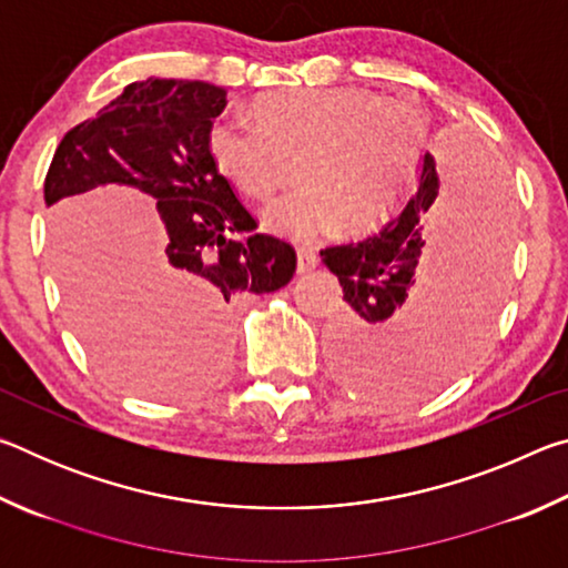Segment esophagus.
I'll use <instances>...</instances> for the list:
<instances>
[{"instance_id": "34e87169", "label": "esophagus", "mask_w": 568, "mask_h": 568, "mask_svg": "<svg viewBox=\"0 0 568 568\" xmlns=\"http://www.w3.org/2000/svg\"><path fill=\"white\" fill-rule=\"evenodd\" d=\"M318 265V253L313 247H297V273H311Z\"/></svg>"}]
</instances>
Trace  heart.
<instances>
[{
    "label": "heart",
    "mask_w": 568,
    "mask_h": 568,
    "mask_svg": "<svg viewBox=\"0 0 568 568\" xmlns=\"http://www.w3.org/2000/svg\"><path fill=\"white\" fill-rule=\"evenodd\" d=\"M250 124L220 114L207 128L215 170L245 197L267 203L305 180L267 213L283 233L313 237L338 227L363 233L386 215L426 142L413 102L371 88L275 90L253 102Z\"/></svg>",
    "instance_id": "1"
}]
</instances>
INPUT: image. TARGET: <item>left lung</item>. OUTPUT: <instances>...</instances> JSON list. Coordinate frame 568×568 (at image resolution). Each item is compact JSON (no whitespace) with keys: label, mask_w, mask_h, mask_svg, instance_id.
<instances>
[{"label":"left lung","mask_w":568,"mask_h":568,"mask_svg":"<svg viewBox=\"0 0 568 568\" xmlns=\"http://www.w3.org/2000/svg\"><path fill=\"white\" fill-rule=\"evenodd\" d=\"M450 172L438 195L436 160L426 155L416 185L386 223L321 250L348 303L331 333V361L353 388L376 396L436 390L484 343L504 291L508 187L501 168L474 150H460ZM434 229L439 237L426 246ZM418 260L424 275L416 282ZM413 284L417 291L406 304Z\"/></svg>","instance_id":"left-lung-1"}]
</instances>
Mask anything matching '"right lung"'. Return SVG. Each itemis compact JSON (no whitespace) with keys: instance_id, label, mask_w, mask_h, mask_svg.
<instances>
[{"instance_id":"add662e5","label":"right lung","mask_w":568,"mask_h":568,"mask_svg":"<svg viewBox=\"0 0 568 568\" xmlns=\"http://www.w3.org/2000/svg\"><path fill=\"white\" fill-rule=\"evenodd\" d=\"M227 90L207 82H132L94 120L64 134L44 178V203L100 185H132L158 200L165 243L138 301L80 295L77 331L110 376L150 396H178L217 376L227 305L291 283L297 255L285 240L255 233L230 182L207 155V128Z\"/></svg>"}]
</instances>
